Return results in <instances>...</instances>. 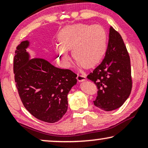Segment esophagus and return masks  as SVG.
<instances>
[{
	"instance_id": "1",
	"label": "esophagus",
	"mask_w": 148,
	"mask_h": 148,
	"mask_svg": "<svg viewBox=\"0 0 148 148\" xmlns=\"http://www.w3.org/2000/svg\"><path fill=\"white\" fill-rule=\"evenodd\" d=\"M77 80H78L79 82H84V81L86 80V78L84 75L78 74V76H77Z\"/></svg>"
}]
</instances>
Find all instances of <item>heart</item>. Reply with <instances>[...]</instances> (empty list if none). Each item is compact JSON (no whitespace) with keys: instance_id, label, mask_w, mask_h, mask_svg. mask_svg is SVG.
Masks as SVG:
<instances>
[{"instance_id":"heart-1","label":"heart","mask_w":148,"mask_h":148,"mask_svg":"<svg viewBox=\"0 0 148 148\" xmlns=\"http://www.w3.org/2000/svg\"><path fill=\"white\" fill-rule=\"evenodd\" d=\"M64 47L72 49V55L79 68L95 67L105 55L107 49V35L99 25H77L70 28L62 37ZM59 59L66 67L70 65V57L62 47L58 48Z\"/></svg>"}]
</instances>
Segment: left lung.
I'll return each mask as SVG.
<instances>
[{
    "label": "left lung",
    "instance_id": "8db88e82",
    "mask_svg": "<svg viewBox=\"0 0 148 148\" xmlns=\"http://www.w3.org/2000/svg\"><path fill=\"white\" fill-rule=\"evenodd\" d=\"M97 85V97L94 105L111 111L121 107L132 88L130 58L119 33L110 27L109 39L105 57L87 76Z\"/></svg>",
    "mask_w": 148,
    "mask_h": 148
}]
</instances>
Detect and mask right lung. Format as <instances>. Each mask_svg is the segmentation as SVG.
<instances>
[{
    "mask_svg": "<svg viewBox=\"0 0 148 148\" xmlns=\"http://www.w3.org/2000/svg\"><path fill=\"white\" fill-rule=\"evenodd\" d=\"M24 41L16 47L13 60L14 81L25 109L37 119L56 123L68 109V94L77 75L41 58L29 60Z\"/></svg>",
    "mask_w": 148,
    "mask_h": 148,
    "instance_id": "obj_1",
    "label": "right lung"
}]
</instances>
